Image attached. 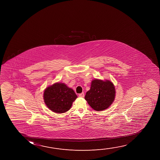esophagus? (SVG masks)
Returning <instances> with one entry per match:
<instances>
[{
  "mask_svg": "<svg viewBox=\"0 0 160 160\" xmlns=\"http://www.w3.org/2000/svg\"><path fill=\"white\" fill-rule=\"evenodd\" d=\"M79 96L80 97H81V98H83V97H84V93L82 92L81 93H80Z\"/></svg>",
  "mask_w": 160,
  "mask_h": 160,
  "instance_id": "esophagus-1",
  "label": "esophagus"
}]
</instances>
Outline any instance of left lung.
<instances>
[{"label":"left lung","mask_w":160,"mask_h":160,"mask_svg":"<svg viewBox=\"0 0 160 160\" xmlns=\"http://www.w3.org/2000/svg\"><path fill=\"white\" fill-rule=\"evenodd\" d=\"M115 96V89L112 82L95 79L92 81L91 88L86 92L85 99L92 109L102 111L112 104Z\"/></svg>","instance_id":"8db88e82"}]
</instances>
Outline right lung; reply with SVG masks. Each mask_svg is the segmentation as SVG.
<instances>
[{
  "mask_svg": "<svg viewBox=\"0 0 160 160\" xmlns=\"http://www.w3.org/2000/svg\"><path fill=\"white\" fill-rule=\"evenodd\" d=\"M77 97L73 90L64 83H55L47 88L44 93V102L47 107L57 113L68 111Z\"/></svg>",
  "mask_w": 160,
  "mask_h": 160,
  "instance_id": "1",
  "label": "right lung"
}]
</instances>
